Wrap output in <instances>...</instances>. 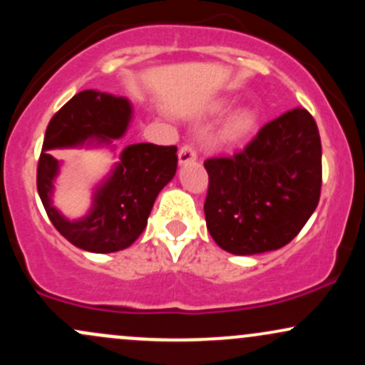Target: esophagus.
<instances>
[{"label": "esophagus", "instance_id": "1", "mask_svg": "<svg viewBox=\"0 0 365 365\" xmlns=\"http://www.w3.org/2000/svg\"><path fill=\"white\" fill-rule=\"evenodd\" d=\"M197 159V152H195V147L192 143H183L182 149L178 150V161L180 164H187Z\"/></svg>", "mask_w": 365, "mask_h": 365}]
</instances>
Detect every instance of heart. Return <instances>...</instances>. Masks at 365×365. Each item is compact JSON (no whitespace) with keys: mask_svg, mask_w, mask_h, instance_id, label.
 Listing matches in <instances>:
<instances>
[{"mask_svg":"<svg viewBox=\"0 0 365 365\" xmlns=\"http://www.w3.org/2000/svg\"><path fill=\"white\" fill-rule=\"evenodd\" d=\"M222 109V107H220ZM256 123V114L247 107H242V109L235 110L234 114L228 118L225 123V128H223V138L228 140V142H237L246 137L251 130H253Z\"/></svg>","mask_w":365,"mask_h":365,"instance_id":"b5f03b06","label":"heart"}]
</instances>
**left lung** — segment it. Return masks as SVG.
Listing matches in <instances>:
<instances>
[{
  "mask_svg": "<svg viewBox=\"0 0 365 365\" xmlns=\"http://www.w3.org/2000/svg\"><path fill=\"white\" fill-rule=\"evenodd\" d=\"M204 215L211 237L232 255L279 250L299 234L322 187L319 128L296 107L267 123L241 152L204 161Z\"/></svg>",
  "mask_w": 365,
  "mask_h": 365,
  "instance_id": "1",
  "label": "left lung"
}]
</instances>
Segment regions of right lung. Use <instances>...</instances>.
Segmentation results:
<instances>
[{
	"label": "right lung",
	"mask_w": 365,
	"mask_h": 365,
	"mask_svg": "<svg viewBox=\"0 0 365 365\" xmlns=\"http://www.w3.org/2000/svg\"><path fill=\"white\" fill-rule=\"evenodd\" d=\"M130 119L131 106L124 97L85 90L74 95L48 123L36 176L38 194L60 234L76 247L91 253H114L137 241L147 227L155 197L176 173V147L128 145L109 178L97 187L93 206L81 220H67L51 204L58 161L48 150L83 145L86 140L97 145L110 143L123 137Z\"/></svg>",
	"instance_id": "obj_1"
}]
</instances>
